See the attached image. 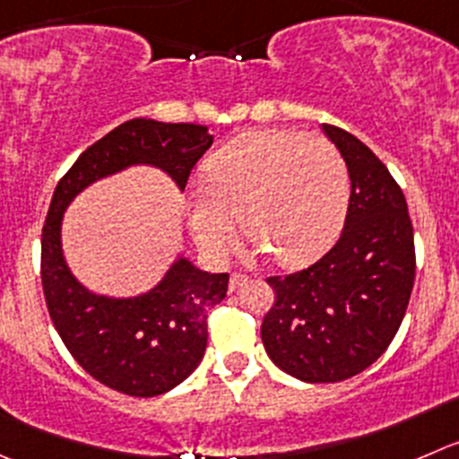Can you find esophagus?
I'll use <instances>...</instances> for the list:
<instances>
[{"label":"esophagus","instance_id":"esophagus-1","mask_svg":"<svg viewBox=\"0 0 459 459\" xmlns=\"http://www.w3.org/2000/svg\"><path fill=\"white\" fill-rule=\"evenodd\" d=\"M247 275H244V273H233V275H230V280H229V291L230 293H233V291H238V289L239 287H242V284L244 282H247Z\"/></svg>","mask_w":459,"mask_h":459}]
</instances>
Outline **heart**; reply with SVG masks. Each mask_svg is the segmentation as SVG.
<instances>
[{
	"label": "heart",
	"mask_w": 459,
	"mask_h": 459,
	"mask_svg": "<svg viewBox=\"0 0 459 459\" xmlns=\"http://www.w3.org/2000/svg\"><path fill=\"white\" fill-rule=\"evenodd\" d=\"M206 186L190 190L188 226L211 260L248 239L282 266L309 264L333 242L350 199L348 163L327 139L255 130L215 152Z\"/></svg>",
	"instance_id": "heart-1"
}]
</instances>
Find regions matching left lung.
Instances as JSON below:
<instances>
[{"label":"left lung","mask_w":459,"mask_h":459,"mask_svg":"<svg viewBox=\"0 0 459 459\" xmlns=\"http://www.w3.org/2000/svg\"><path fill=\"white\" fill-rule=\"evenodd\" d=\"M323 130L348 163L345 226L309 269L266 278L275 302L260 329L271 361L307 384H336L370 368L393 342L415 282L402 188L357 136Z\"/></svg>","instance_id":"1"}]
</instances>
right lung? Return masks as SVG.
I'll list each match as a JSON object with an SVG mask.
<instances>
[{"mask_svg":"<svg viewBox=\"0 0 459 459\" xmlns=\"http://www.w3.org/2000/svg\"><path fill=\"white\" fill-rule=\"evenodd\" d=\"M211 145L204 126L132 118L75 159L48 206L42 229L48 316L80 368L130 397H157L193 375L206 352L208 309L226 298L229 273H208L179 255L150 291L130 298L93 293L66 264L62 217L84 188L132 166L159 168L184 193Z\"/></svg>","mask_w":459,"mask_h":459,"instance_id":"add662e5","label":"right lung"}]
</instances>
